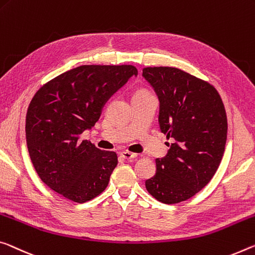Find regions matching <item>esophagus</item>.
<instances>
[{
    "label": "esophagus",
    "mask_w": 255,
    "mask_h": 255,
    "mask_svg": "<svg viewBox=\"0 0 255 255\" xmlns=\"http://www.w3.org/2000/svg\"><path fill=\"white\" fill-rule=\"evenodd\" d=\"M120 156L125 160H132V159H135L137 154H136V153H132V152H129V151H123V152H120Z\"/></svg>",
    "instance_id": "34e87169"
}]
</instances>
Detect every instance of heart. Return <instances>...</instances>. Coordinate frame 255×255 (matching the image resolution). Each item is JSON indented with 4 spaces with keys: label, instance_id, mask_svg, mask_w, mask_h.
<instances>
[{
    "label": "heart",
    "instance_id": "1",
    "mask_svg": "<svg viewBox=\"0 0 255 255\" xmlns=\"http://www.w3.org/2000/svg\"><path fill=\"white\" fill-rule=\"evenodd\" d=\"M142 94H148V92H145V91H139V92H137L135 95H142Z\"/></svg>",
    "mask_w": 255,
    "mask_h": 255
}]
</instances>
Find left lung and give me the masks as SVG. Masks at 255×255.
<instances>
[{"label": "left lung", "instance_id": "obj_1", "mask_svg": "<svg viewBox=\"0 0 255 255\" xmlns=\"http://www.w3.org/2000/svg\"><path fill=\"white\" fill-rule=\"evenodd\" d=\"M143 77L159 99L161 131L172 140L145 186L157 201L179 203L205 187L221 162L227 140L224 103L212 85L177 68H144Z\"/></svg>", "mask_w": 255, "mask_h": 255}]
</instances>
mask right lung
<instances>
[{"label": "right lung", "mask_w": 255, "mask_h": 255, "mask_svg": "<svg viewBox=\"0 0 255 255\" xmlns=\"http://www.w3.org/2000/svg\"><path fill=\"white\" fill-rule=\"evenodd\" d=\"M138 75L134 66H80L39 88L28 107L26 142L36 172L54 192L84 203L107 188L118 157L82 140L104 104Z\"/></svg>", "instance_id": "obj_1"}]
</instances>
